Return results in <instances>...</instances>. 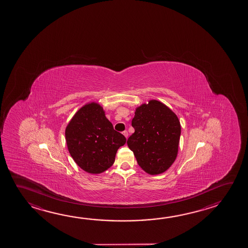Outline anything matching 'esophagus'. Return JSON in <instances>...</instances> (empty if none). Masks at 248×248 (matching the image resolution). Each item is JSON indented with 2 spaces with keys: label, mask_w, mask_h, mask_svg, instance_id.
<instances>
[{
  "label": "esophagus",
  "mask_w": 248,
  "mask_h": 248,
  "mask_svg": "<svg viewBox=\"0 0 248 248\" xmlns=\"http://www.w3.org/2000/svg\"><path fill=\"white\" fill-rule=\"evenodd\" d=\"M123 135L125 137L126 139H127V138H128V136H129V134H128V131H127V130L123 131Z\"/></svg>",
  "instance_id": "esophagus-1"
}]
</instances>
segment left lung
<instances>
[{"label":"left lung","instance_id":"left-lung-1","mask_svg":"<svg viewBox=\"0 0 248 248\" xmlns=\"http://www.w3.org/2000/svg\"><path fill=\"white\" fill-rule=\"evenodd\" d=\"M127 140L139 166L151 175L163 173L177 157L181 126L177 115L159 101L138 107Z\"/></svg>","mask_w":248,"mask_h":248}]
</instances>
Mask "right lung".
Instances as JSON below:
<instances>
[{"label": "right lung", "instance_id": "add662e5", "mask_svg": "<svg viewBox=\"0 0 248 248\" xmlns=\"http://www.w3.org/2000/svg\"><path fill=\"white\" fill-rule=\"evenodd\" d=\"M66 143L77 165L86 172H104L113 165L125 137L113 129L105 110L91 103L78 110L66 127Z\"/></svg>", "mask_w": 248, "mask_h": 248}]
</instances>
